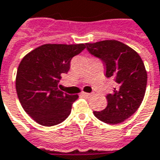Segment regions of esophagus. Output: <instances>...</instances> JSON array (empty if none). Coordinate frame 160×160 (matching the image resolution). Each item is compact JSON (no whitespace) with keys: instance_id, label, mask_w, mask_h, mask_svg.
I'll list each match as a JSON object with an SVG mask.
<instances>
[{"instance_id":"obj_1","label":"esophagus","mask_w":160,"mask_h":160,"mask_svg":"<svg viewBox=\"0 0 160 160\" xmlns=\"http://www.w3.org/2000/svg\"><path fill=\"white\" fill-rule=\"evenodd\" d=\"M81 95H82V96H84V97H90L91 96L89 93H86V92H82V93H81Z\"/></svg>"}]
</instances>
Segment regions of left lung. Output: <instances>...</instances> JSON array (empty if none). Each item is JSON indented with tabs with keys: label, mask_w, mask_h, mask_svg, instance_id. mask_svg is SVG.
Listing matches in <instances>:
<instances>
[{
	"label": "left lung",
	"mask_w": 160,
	"mask_h": 160,
	"mask_svg": "<svg viewBox=\"0 0 160 160\" xmlns=\"http://www.w3.org/2000/svg\"><path fill=\"white\" fill-rule=\"evenodd\" d=\"M86 46L104 63L105 76L115 81L113 92L106 96V108L94 112V115L108 124L121 123L137 111L143 100L147 85L144 63L133 48L118 41L86 43Z\"/></svg>",
	"instance_id": "left-lung-1"
}]
</instances>
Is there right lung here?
<instances>
[{
	"mask_svg": "<svg viewBox=\"0 0 160 160\" xmlns=\"http://www.w3.org/2000/svg\"><path fill=\"white\" fill-rule=\"evenodd\" d=\"M85 44H45L28 53L20 62L16 89L19 102L37 123L50 127L63 122L78 95L59 90L61 76L70 70L72 58Z\"/></svg>",
	"mask_w": 160,
	"mask_h": 160,
	"instance_id": "right-lung-1",
	"label": "right lung"
}]
</instances>
